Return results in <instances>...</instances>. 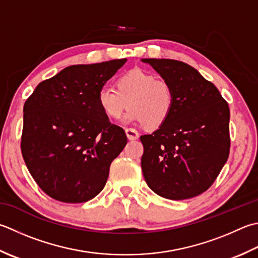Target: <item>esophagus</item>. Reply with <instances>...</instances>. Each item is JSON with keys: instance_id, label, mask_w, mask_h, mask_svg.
Instances as JSON below:
<instances>
[{"instance_id": "esophagus-1", "label": "esophagus", "mask_w": 258, "mask_h": 258, "mask_svg": "<svg viewBox=\"0 0 258 258\" xmlns=\"http://www.w3.org/2000/svg\"><path fill=\"white\" fill-rule=\"evenodd\" d=\"M125 134H126V138H127L130 141H134L139 139V133L135 132V131L132 128H126Z\"/></svg>"}]
</instances>
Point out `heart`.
<instances>
[{
  "label": "heart",
  "instance_id": "b5f03b06",
  "mask_svg": "<svg viewBox=\"0 0 258 258\" xmlns=\"http://www.w3.org/2000/svg\"><path fill=\"white\" fill-rule=\"evenodd\" d=\"M115 87H103L97 93L99 108L110 120H118L128 106L125 122L155 130L168 122L174 109L171 85L144 69L134 68L120 75Z\"/></svg>",
  "mask_w": 258,
  "mask_h": 258
}]
</instances>
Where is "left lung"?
<instances>
[{
	"label": "left lung",
	"mask_w": 258,
	"mask_h": 258,
	"mask_svg": "<svg viewBox=\"0 0 258 258\" xmlns=\"http://www.w3.org/2000/svg\"><path fill=\"white\" fill-rule=\"evenodd\" d=\"M142 61L171 85L175 97L168 122L140 138L144 179L163 198H194L210 188L228 159V104L216 86L188 63L173 59Z\"/></svg>",
	"instance_id": "1"
}]
</instances>
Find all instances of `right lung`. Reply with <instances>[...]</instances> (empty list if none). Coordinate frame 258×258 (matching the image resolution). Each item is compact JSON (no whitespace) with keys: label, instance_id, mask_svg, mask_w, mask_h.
<instances>
[{"label":"right lung","instance_id":"add662e5","mask_svg":"<svg viewBox=\"0 0 258 258\" xmlns=\"http://www.w3.org/2000/svg\"><path fill=\"white\" fill-rule=\"evenodd\" d=\"M125 62L69 66L40 83L25 100L22 156L35 182L51 198L80 204L104 189L110 163L127 138L100 110L97 93Z\"/></svg>","mask_w":258,"mask_h":258}]
</instances>
